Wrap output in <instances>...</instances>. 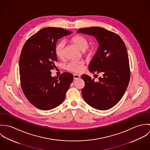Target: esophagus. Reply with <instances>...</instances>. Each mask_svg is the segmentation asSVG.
Segmentation results:
<instances>
[{
  "mask_svg": "<svg viewBox=\"0 0 150 150\" xmlns=\"http://www.w3.org/2000/svg\"><path fill=\"white\" fill-rule=\"evenodd\" d=\"M80 75L79 74H73V77H74V79L75 80H77V79H79L80 78Z\"/></svg>",
  "mask_w": 150,
  "mask_h": 150,
  "instance_id": "obj_1",
  "label": "esophagus"
}]
</instances>
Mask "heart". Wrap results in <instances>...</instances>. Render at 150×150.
<instances>
[{"label": "heart", "mask_w": 150, "mask_h": 150, "mask_svg": "<svg viewBox=\"0 0 150 150\" xmlns=\"http://www.w3.org/2000/svg\"><path fill=\"white\" fill-rule=\"evenodd\" d=\"M71 42L81 51H83V53L88 55H91L93 53L92 50H88L87 49L88 47L89 42L86 37L80 35H77L71 38ZM64 41L58 42L55 46V54L57 57L59 59H62L64 57ZM84 64V62L83 61H71L65 66V69L69 71L79 73L83 70Z\"/></svg>", "instance_id": "heart-1"}]
</instances>
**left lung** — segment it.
Segmentation results:
<instances>
[{"instance_id":"8db88e82","label":"left lung","mask_w":150,"mask_h":150,"mask_svg":"<svg viewBox=\"0 0 150 150\" xmlns=\"http://www.w3.org/2000/svg\"><path fill=\"white\" fill-rule=\"evenodd\" d=\"M77 33L92 35L99 44L88 69L102 76L96 81L88 75L81 76L85 82L83 98L90 106L106 110L121 100L128 86L130 68L125 44L117 34L100 27L80 29Z\"/></svg>"}]
</instances>
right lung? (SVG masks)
Segmentation results:
<instances>
[{
  "mask_svg": "<svg viewBox=\"0 0 150 150\" xmlns=\"http://www.w3.org/2000/svg\"><path fill=\"white\" fill-rule=\"evenodd\" d=\"M71 33L61 28H43L22 48L19 61L22 89L27 99L40 110L59 106L73 80L70 73H64L58 79L51 72L58 61L55 51L58 40Z\"/></svg>",
  "mask_w": 150,
  "mask_h": 150,
  "instance_id": "obj_1",
  "label": "right lung"
}]
</instances>
